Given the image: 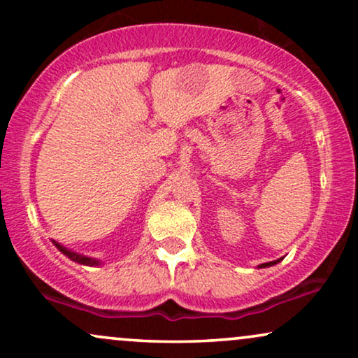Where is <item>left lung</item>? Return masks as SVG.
Instances as JSON below:
<instances>
[{
  "label": "left lung",
  "instance_id": "left-lung-1",
  "mask_svg": "<svg viewBox=\"0 0 358 358\" xmlns=\"http://www.w3.org/2000/svg\"><path fill=\"white\" fill-rule=\"evenodd\" d=\"M278 262H279V259H278V261H271V262H264V264H261V266H259V268H269V266H274V264H278Z\"/></svg>",
  "mask_w": 358,
  "mask_h": 358
}]
</instances>
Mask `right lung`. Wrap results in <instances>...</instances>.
<instances>
[{
	"mask_svg": "<svg viewBox=\"0 0 358 358\" xmlns=\"http://www.w3.org/2000/svg\"><path fill=\"white\" fill-rule=\"evenodd\" d=\"M53 244H55L57 248H59V250H60L62 254H65V256H67L69 259H72V261L79 262V264H85V266H99V264H101V262L97 261V259H92V257L82 256V254H77V252H73V250L67 249V248H64V245H60L59 242H55V241H53Z\"/></svg>",
	"mask_w": 358,
	"mask_h": 358,
	"instance_id": "obj_1",
	"label": "right lung"
}]
</instances>
